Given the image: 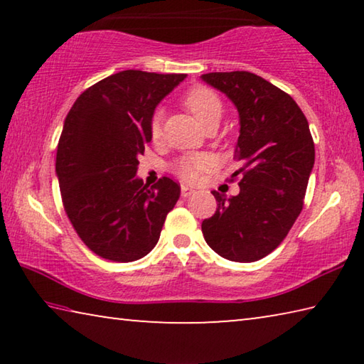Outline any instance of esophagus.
Here are the masks:
<instances>
[{"instance_id": "esophagus-1", "label": "esophagus", "mask_w": 364, "mask_h": 364, "mask_svg": "<svg viewBox=\"0 0 364 364\" xmlns=\"http://www.w3.org/2000/svg\"><path fill=\"white\" fill-rule=\"evenodd\" d=\"M193 193H194V189H193V188L184 186V184H183V186H181V196H183V197H189V196L193 194Z\"/></svg>"}]
</instances>
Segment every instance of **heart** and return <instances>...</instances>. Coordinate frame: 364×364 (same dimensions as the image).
Wrapping results in <instances>:
<instances>
[{"mask_svg": "<svg viewBox=\"0 0 364 364\" xmlns=\"http://www.w3.org/2000/svg\"><path fill=\"white\" fill-rule=\"evenodd\" d=\"M183 102L189 112L194 115V119L204 128L210 123H218L221 115H223V104H221L220 97L205 86H196V88L189 90ZM162 112L157 110L151 119L152 139H159L162 136ZM207 167L208 159L205 156H184L176 160L173 171L184 181H196L202 173V170H205Z\"/></svg>", "mask_w": 364, "mask_h": 364, "instance_id": "b5f03b06", "label": "heart"}]
</instances>
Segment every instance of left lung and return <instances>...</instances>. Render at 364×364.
<instances>
[{"instance_id":"left-lung-1","label":"left lung","mask_w":364,"mask_h":364,"mask_svg":"<svg viewBox=\"0 0 364 364\" xmlns=\"http://www.w3.org/2000/svg\"><path fill=\"white\" fill-rule=\"evenodd\" d=\"M239 112L234 159L239 194L213 191L217 212L202 221L210 249L231 262H257L284 241L304 207L315 144L306 117L291 96L255 73L212 72L200 77Z\"/></svg>"}]
</instances>
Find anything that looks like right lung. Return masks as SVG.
<instances>
[{
    "label": "right lung",
    "instance_id": "add662e5",
    "mask_svg": "<svg viewBox=\"0 0 364 364\" xmlns=\"http://www.w3.org/2000/svg\"><path fill=\"white\" fill-rule=\"evenodd\" d=\"M184 73L123 70L90 86L65 117L56 156L60 196L86 247L134 262L156 247L180 186L164 176L147 188L138 157L151 143L157 104Z\"/></svg>",
    "mask_w": 364,
    "mask_h": 364
}]
</instances>
